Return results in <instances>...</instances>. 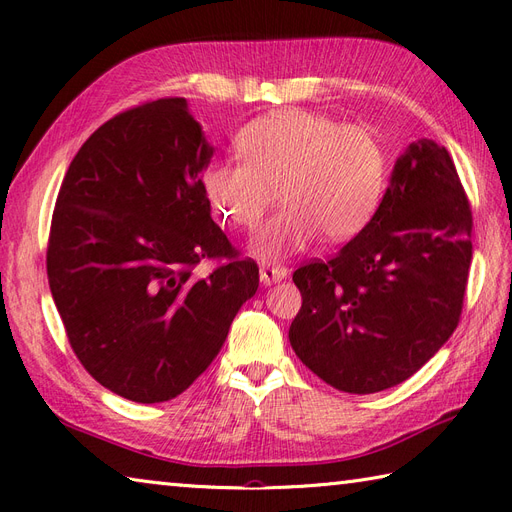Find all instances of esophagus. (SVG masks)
Instances as JSON below:
<instances>
[{"label": "esophagus", "mask_w": 512, "mask_h": 512, "mask_svg": "<svg viewBox=\"0 0 512 512\" xmlns=\"http://www.w3.org/2000/svg\"><path fill=\"white\" fill-rule=\"evenodd\" d=\"M288 271L280 265H262L260 267V284L262 286H271L275 282H282Z\"/></svg>", "instance_id": "obj_1"}]
</instances>
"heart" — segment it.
Segmentation results:
<instances>
[{"label":"heart","mask_w":512,"mask_h":512,"mask_svg":"<svg viewBox=\"0 0 512 512\" xmlns=\"http://www.w3.org/2000/svg\"><path fill=\"white\" fill-rule=\"evenodd\" d=\"M235 143L241 160L209 162L200 181L215 215L243 230L260 222L280 185L286 207L252 239L258 258L301 252L322 230L335 241L352 237L378 205L386 160L367 128L282 108L247 123Z\"/></svg>","instance_id":"obj_1"}]
</instances>
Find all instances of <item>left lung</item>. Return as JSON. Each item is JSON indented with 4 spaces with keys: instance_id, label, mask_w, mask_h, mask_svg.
<instances>
[{
    "instance_id": "1",
    "label": "left lung",
    "mask_w": 512,
    "mask_h": 512,
    "mask_svg": "<svg viewBox=\"0 0 512 512\" xmlns=\"http://www.w3.org/2000/svg\"><path fill=\"white\" fill-rule=\"evenodd\" d=\"M472 262V211L448 151L418 138L382 203L331 260L294 271L303 305L288 339L305 367L354 395L416 374L457 329Z\"/></svg>"
}]
</instances>
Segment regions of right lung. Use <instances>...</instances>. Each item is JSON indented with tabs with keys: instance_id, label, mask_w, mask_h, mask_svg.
Returning <instances> with one entry per match:
<instances>
[{
	"instance_id": "add662e5",
	"label": "right lung",
	"mask_w": 512,
	"mask_h": 512,
	"mask_svg": "<svg viewBox=\"0 0 512 512\" xmlns=\"http://www.w3.org/2000/svg\"><path fill=\"white\" fill-rule=\"evenodd\" d=\"M213 147L188 100L108 119L70 162L53 211L46 273L74 354L136 404L181 395L226 342L258 267L211 220ZM226 257L207 278L195 267Z\"/></svg>"
}]
</instances>
